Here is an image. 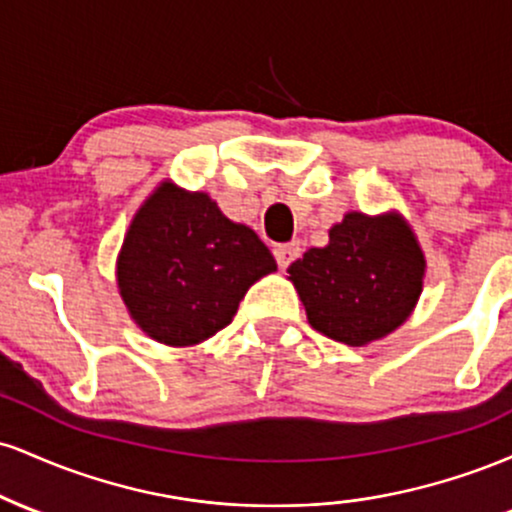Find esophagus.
Wrapping results in <instances>:
<instances>
[{"label": "esophagus", "mask_w": 512, "mask_h": 512, "mask_svg": "<svg viewBox=\"0 0 512 512\" xmlns=\"http://www.w3.org/2000/svg\"><path fill=\"white\" fill-rule=\"evenodd\" d=\"M298 255H301V245H298V243L274 245V260H276V264H279L281 269L289 267V264L296 260Z\"/></svg>", "instance_id": "esophagus-1"}]
</instances>
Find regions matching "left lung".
<instances>
[{
  "label": "left lung",
  "instance_id": "left-lung-1",
  "mask_svg": "<svg viewBox=\"0 0 512 512\" xmlns=\"http://www.w3.org/2000/svg\"><path fill=\"white\" fill-rule=\"evenodd\" d=\"M424 252L402 216L346 214L327 248L289 267L310 325L349 346L385 337L407 320L424 284Z\"/></svg>",
  "mask_w": 512,
  "mask_h": 512
}]
</instances>
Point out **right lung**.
<instances>
[{
    "label": "right lung",
    "mask_w": 512,
    "mask_h": 512,
    "mask_svg": "<svg viewBox=\"0 0 512 512\" xmlns=\"http://www.w3.org/2000/svg\"><path fill=\"white\" fill-rule=\"evenodd\" d=\"M274 269L257 233L228 221L207 195L161 185L129 226L117 286L149 337L187 346L223 330L250 286Z\"/></svg>",
    "instance_id": "right-lung-1"
}]
</instances>
